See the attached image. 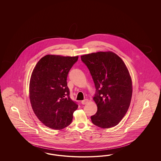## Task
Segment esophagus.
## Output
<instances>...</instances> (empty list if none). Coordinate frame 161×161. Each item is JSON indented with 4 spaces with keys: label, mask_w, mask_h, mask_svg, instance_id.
Instances as JSON below:
<instances>
[{
    "label": "esophagus",
    "mask_w": 161,
    "mask_h": 161,
    "mask_svg": "<svg viewBox=\"0 0 161 161\" xmlns=\"http://www.w3.org/2000/svg\"><path fill=\"white\" fill-rule=\"evenodd\" d=\"M88 102H89V101H88V99H85V100H83V101L81 102V103H82L83 104H86Z\"/></svg>",
    "instance_id": "34e87169"
}]
</instances>
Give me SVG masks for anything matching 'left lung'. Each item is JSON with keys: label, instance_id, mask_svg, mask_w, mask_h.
<instances>
[{"label": "left lung", "instance_id": "left-lung-1", "mask_svg": "<svg viewBox=\"0 0 161 161\" xmlns=\"http://www.w3.org/2000/svg\"><path fill=\"white\" fill-rule=\"evenodd\" d=\"M81 58L96 88L93 100L97 111L91 117L92 121L103 129L116 126L126 114L132 99V78L126 64L112 51L86 54Z\"/></svg>", "mask_w": 161, "mask_h": 161}]
</instances>
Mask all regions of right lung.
Returning <instances> with one entry per match:
<instances>
[{"mask_svg": "<svg viewBox=\"0 0 161 161\" xmlns=\"http://www.w3.org/2000/svg\"><path fill=\"white\" fill-rule=\"evenodd\" d=\"M78 56L47 55L36 64L29 81V99L35 115L45 126L61 130L71 124L78 105L71 99L68 72Z\"/></svg>", "mask_w": 161, "mask_h": 161, "instance_id": "1", "label": "right lung"}]
</instances>
